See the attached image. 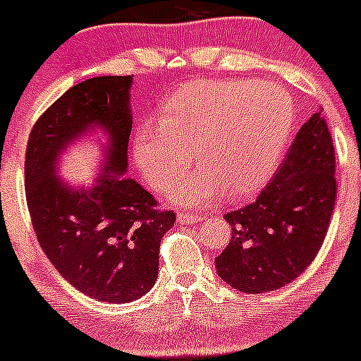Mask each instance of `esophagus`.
Wrapping results in <instances>:
<instances>
[{
	"label": "esophagus",
	"mask_w": 361,
	"mask_h": 361,
	"mask_svg": "<svg viewBox=\"0 0 361 361\" xmlns=\"http://www.w3.org/2000/svg\"><path fill=\"white\" fill-rule=\"evenodd\" d=\"M177 221L180 222V224H196V222L202 221V217H198V215L195 214H189V212H179V215H177Z\"/></svg>",
	"instance_id": "esophagus-1"
}]
</instances>
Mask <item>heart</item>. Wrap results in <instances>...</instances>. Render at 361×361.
<instances>
[{"mask_svg": "<svg viewBox=\"0 0 361 361\" xmlns=\"http://www.w3.org/2000/svg\"><path fill=\"white\" fill-rule=\"evenodd\" d=\"M293 128L283 88L252 80L196 81L173 95L132 137V158L154 189L169 188L190 166H202L169 191L179 207H203L226 191L245 198L262 188L281 161Z\"/></svg>", "mask_w": 361, "mask_h": 361, "instance_id": "heart-1", "label": "heart"}]
</instances>
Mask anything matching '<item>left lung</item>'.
I'll list each match as a JSON object with an SVG mask.
<instances>
[{"mask_svg":"<svg viewBox=\"0 0 361 361\" xmlns=\"http://www.w3.org/2000/svg\"><path fill=\"white\" fill-rule=\"evenodd\" d=\"M319 109L297 132L276 176L254 203L226 214L231 241L217 274L243 293L278 290L317 257L336 203V154Z\"/></svg>","mask_w":361,"mask_h":361,"instance_id":"8db88e82","label":"left lung"}]
</instances>
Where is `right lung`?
I'll use <instances>...</instances> for the list:
<instances>
[{
    "instance_id": "right-lung-1",
    "label": "right lung",
    "mask_w": 361,
    "mask_h": 361,
    "mask_svg": "<svg viewBox=\"0 0 361 361\" xmlns=\"http://www.w3.org/2000/svg\"><path fill=\"white\" fill-rule=\"evenodd\" d=\"M132 81L99 76L74 85L36 121L25 151V198L43 252L74 288L111 304L154 287L159 243L176 222L126 177ZM94 133L106 137L99 172L90 185H71L58 176L61 154Z\"/></svg>"
}]
</instances>
